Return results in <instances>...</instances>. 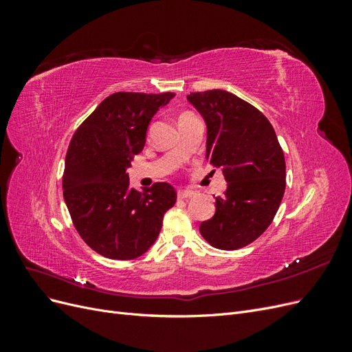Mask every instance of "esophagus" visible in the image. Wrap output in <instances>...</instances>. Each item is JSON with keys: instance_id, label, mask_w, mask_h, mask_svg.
Wrapping results in <instances>:
<instances>
[{"instance_id": "obj_1", "label": "esophagus", "mask_w": 352, "mask_h": 352, "mask_svg": "<svg viewBox=\"0 0 352 352\" xmlns=\"http://www.w3.org/2000/svg\"><path fill=\"white\" fill-rule=\"evenodd\" d=\"M192 195H194L192 190H179V192H177V198L179 199H188V198H190Z\"/></svg>"}]
</instances>
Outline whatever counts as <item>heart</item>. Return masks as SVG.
I'll return each mask as SVG.
<instances>
[{
  "mask_svg": "<svg viewBox=\"0 0 352 352\" xmlns=\"http://www.w3.org/2000/svg\"><path fill=\"white\" fill-rule=\"evenodd\" d=\"M189 116H192L190 113H182L179 116V120H182V119H185V117H189Z\"/></svg>",
  "mask_w": 352,
  "mask_h": 352,
  "instance_id": "obj_1",
  "label": "heart"
}]
</instances>
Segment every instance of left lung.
Returning <instances> with one entry per match:
<instances>
[{"label": "left lung", "mask_w": 352, "mask_h": 352, "mask_svg": "<svg viewBox=\"0 0 352 352\" xmlns=\"http://www.w3.org/2000/svg\"><path fill=\"white\" fill-rule=\"evenodd\" d=\"M188 101L207 123L206 158L228 182L226 192L216 197V214L199 232L214 248H243L270 226L282 202V146L267 117L236 95L211 89L192 92Z\"/></svg>", "instance_id": "obj_1"}]
</instances>
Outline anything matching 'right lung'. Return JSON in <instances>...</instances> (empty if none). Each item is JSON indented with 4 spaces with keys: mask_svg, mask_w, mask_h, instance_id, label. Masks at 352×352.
<instances>
[{
    "mask_svg": "<svg viewBox=\"0 0 352 352\" xmlns=\"http://www.w3.org/2000/svg\"><path fill=\"white\" fill-rule=\"evenodd\" d=\"M173 92H116L74 132L66 154L63 195L74 228L102 257L133 260L150 250L176 190L157 182L131 188L126 168L141 153L146 129Z\"/></svg>",
    "mask_w": 352,
    "mask_h": 352,
    "instance_id": "obj_1",
    "label": "right lung"
}]
</instances>
